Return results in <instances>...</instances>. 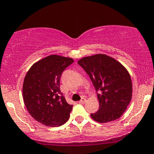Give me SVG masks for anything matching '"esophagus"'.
I'll return each instance as SVG.
<instances>
[{
  "label": "esophagus",
  "mask_w": 154,
  "mask_h": 154,
  "mask_svg": "<svg viewBox=\"0 0 154 154\" xmlns=\"http://www.w3.org/2000/svg\"><path fill=\"white\" fill-rule=\"evenodd\" d=\"M85 102H86V99H85V98H84V97H82V99H81L79 101V103H81V104H82V103H85Z\"/></svg>",
  "instance_id": "obj_1"
}]
</instances>
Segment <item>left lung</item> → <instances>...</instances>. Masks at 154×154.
I'll return each mask as SVG.
<instances>
[{"instance_id": "8db88e82", "label": "left lung", "mask_w": 154, "mask_h": 154, "mask_svg": "<svg viewBox=\"0 0 154 154\" xmlns=\"http://www.w3.org/2000/svg\"><path fill=\"white\" fill-rule=\"evenodd\" d=\"M77 63L98 92L99 110L90 115L91 118L102 123L118 119L132 98V81L128 70L116 59L103 54L83 57Z\"/></svg>"}]
</instances>
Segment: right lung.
Instances as JSON below:
<instances>
[{"mask_svg":"<svg viewBox=\"0 0 154 154\" xmlns=\"http://www.w3.org/2000/svg\"><path fill=\"white\" fill-rule=\"evenodd\" d=\"M73 62L69 57L49 55L34 63L27 72L23 84V102L36 121L58 127L69 119L73 105L62 96L59 83L63 71Z\"/></svg>","mask_w":154,"mask_h":154,"instance_id":"obj_1","label":"right lung"}]
</instances>
